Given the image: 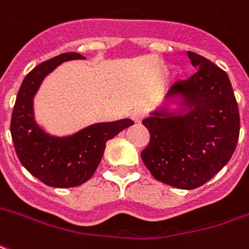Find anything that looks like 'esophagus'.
<instances>
[{"mask_svg":"<svg viewBox=\"0 0 249 249\" xmlns=\"http://www.w3.org/2000/svg\"><path fill=\"white\" fill-rule=\"evenodd\" d=\"M130 119L133 120L135 123H142V120L144 119V112H142V109H136V110H133L132 114H130Z\"/></svg>","mask_w":249,"mask_h":249,"instance_id":"obj_1","label":"esophagus"}]
</instances>
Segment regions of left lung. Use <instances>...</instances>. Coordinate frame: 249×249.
<instances>
[{"label":"left lung","mask_w":249,"mask_h":249,"mask_svg":"<svg viewBox=\"0 0 249 249\" xmlns=\"http://www.w3.org/2000/svg\"><path fill=\"white\" fill-rule=\"evenodd\" d=\"M197 72L174 85L166 98L180 97L189 112H154L142 125L149 132L142 159L166 185L197 189L231 160L240 135L239 107L227 72L196 52H187Z\"/></svg>","instance_id":"1"}]
</instances>
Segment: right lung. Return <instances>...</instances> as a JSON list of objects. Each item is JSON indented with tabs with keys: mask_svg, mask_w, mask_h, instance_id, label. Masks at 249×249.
Returning <instances> with one entry per match:
<instances>
[{
	"mask_svg": "<svg viewBox=\"0 0 249 249\" xmlns=\"http://www.w3.org/2000/svg\"><path fill=\"white\" fill-rule=\"evenodd\" d=\"M81 58L82 55L76 52H67L36 66L24 78L12 112L10 133L18 160L51 187H75L89 180L100 164L107 140L133 125L128 119L100 123L60 139L47 135L37 126L32 102L41 81L60 63Z\"/></svg>",
	"mask_w": 249,
	"mask_h": 249,
	"instance_id": "obj_1",
	"label": "right lung"
}]
</instances>
